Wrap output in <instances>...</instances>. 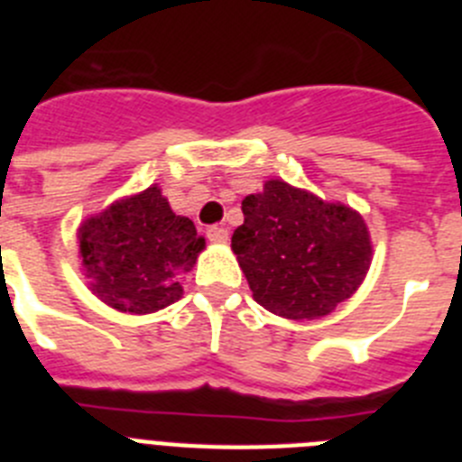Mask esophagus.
Here are the masks:
<instances>
[{
    "instance_id": "1",
    "label": "esophagus",
    "mask_w": 462,
    "mask_h": 462,
    "mask_svg": "<svg viewBox=\"0 0 462 462\" xmlns=\"http://www.w3.org/2000/svg\"><path fill=\"white\" fill-rule=\"evenodd\" d=\"M206 234H208V238L212 240V243H226V240H228V231L224 226H217V224L208 228Z\"/></svg>"
}]
</instances>
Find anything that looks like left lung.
Instances as JSON below:
<instances>
[{"label":"left lung","instance_id":"1","mask_svg":"<svg viewBox=\"0 0 462 462\" xmlns=\"http://www.w3.org/2000/svg\"><path fill=\"white\" fill-rule=\"evenodd\" d=\"M243 215L231 250L252 296L268 312L319 319L361 287L373 243L349 206L268 180L263 191L245 196Z\"/></svg>","mask_w":462,"mask_h":462}]
</instances>
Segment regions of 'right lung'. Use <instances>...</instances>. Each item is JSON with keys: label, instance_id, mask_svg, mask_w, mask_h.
I'll return each instance as SVG.
<instances>
[{"label": "right lung", "instance_id": "add662e5", "mask_svg": "<svg viewBox=\"0 0 462 462\" xmlns=\"http://www.w3.org/2000/svg\"><path fill=\"white\" fill-rule=\"evenodd\" d=\"M79 247L92 293L120 312L150 314L180 300L206 238L152 185L85 219Z\"/></svg>", "mask_w": 462, "mask_h": 462}]
</instances>
